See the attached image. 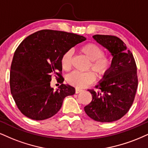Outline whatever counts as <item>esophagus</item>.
Returning <instances> with one entry per match:
<instances>
[{
    "instance_id": "1",
    "label": "esophagus",
    "mask_w": 148,
    "mask_h": 148,
    "mask_svg": "<svg viewBox=\"0 0 148 148\" xmlns=\"http://www.w3.org/2000/svg\"><path fill=\"white\" fill-rule=\"evenodd\" d=\"M82 89H79V88H75V93L76 94L79 93V92H82Z\"/></svg>"
}]
</instances>
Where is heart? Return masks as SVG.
Wrapping results in <instances>:
<instances>
[{
	"mask_svg": "<svg viewBox=\"0 0 148 148\" xmlns=\"http://www.w3.org/2000/svg\"><path fill=\"white\" fill-rule=\"evenodd\" d=\"M79 51L90 60L88 68L92 69L99 77L105 76L112 69L114 63L112 56L110 54L104 53L103 49L96 44L92 42L85 44L80 47ZM71 62L72 51L68 50L64 53L60 58L62 69L64 71H69L71 67ZM94 79L95 75L91 71L84 73L73 71L66 77L67 83L76 88H84L92 83Z\"/></svg>",
	"mask_w": 148,
	"mask_h": 148,
	"instance_id": "b5f03b06",
	"label": "heart"
}]
</instances>
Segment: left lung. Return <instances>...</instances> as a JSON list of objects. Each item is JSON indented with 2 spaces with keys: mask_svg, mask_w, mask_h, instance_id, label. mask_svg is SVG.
I'll return each mask as SVG.
<instances>
[{
  "mask_svg": "<svg viewBox=\"0 0 148 148\" xmlns=\"http://www.w3.org/2000/svg\"><path fill=\"white\" fill-rule=\"evenodd\" d=\"M95 40L113 56L112 68L95 86L90 89L92 101L84 107L89 117L99 122L120 119L132 106L138 87L134 56L120 38L114 36L95 35Z\"/></svg>",
  "mask_w": 148,
  "mask_h": 148,
  "instance_id": "1",
  "label": "left lung"
}]
</instances>
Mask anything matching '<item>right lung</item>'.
Masks as SVG:
<instances>
[{
  "instance_id": "right-lung-1",
  "label": "right lung",
  "mask_w": 148,
  "mask_h": 148,
  "mask_svg": "<svg viewBox=\"0 0 148 148\" xmlns=\"http://www.w3.org/2000/svg\"><path fill=\"white\" fill-rule=\"evenodd\" d=\"M86 40L82 36L61 31H38L25 38L14 53L11 65L10 90L18 108L27 117L44 120L57 113L75 88L62 84L60 58L66 51ZM53 75L61 85L50 86Z\"/></svg>"
}]
</instances>
